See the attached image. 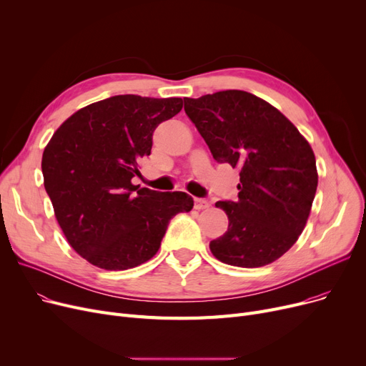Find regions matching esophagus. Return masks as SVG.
Returning <instances> with one entry per match:
<instances>
[{"instance_id": "34e87169", "label": "esophagus", "mask_w": 366, "mask_h": 366, "mask_svg": "<svg viewBox=\"0 0 366 366\" xmlns=\"http://www.w3.org/2000/svg\"><path fill=\"white\" fill-rule=\"evenodd\" d=\"M209 207V202L204 199H194V209L197 210H203Z\"/></svg>"}]
</instances>
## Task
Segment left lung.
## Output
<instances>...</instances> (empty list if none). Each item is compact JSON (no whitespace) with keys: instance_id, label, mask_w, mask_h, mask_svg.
<instances>
[{"instance_id":"obj_1","label":"left lung","mask_w":366,"mask_h":366,"mask_svg":"<svg viewBox=\"0 0 366 366\" xmlns=\"http://www.w3.org/2000/svg\"><path fill=\"white\" fill-rule=\"evenodd\" d=\"M184 109L218 163L239 170V199L217 202L227 232L210 252L228 265L262 267L290 251L310 215L317 188L310 144L258 96L222 90L184 98Z\"/></svg>"}]
</instances>
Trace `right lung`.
<instances>
[{"instance_id": "1", "label": "right lung", "mask_w": 366, "mask_h": 366, "mask_svg": "<svg viewBox=\"0 0 366 366\" xmlns=\"http://www.w3.org/2000/svg\"><path fill=\"white\" fill-rule=\"evenodd\" d=\"M181 98L111 96L72 114L44 148L41 169L54 215L74 251L105 270H127L157 254L170 219L193 197L133 185L156 127Z\"/></svg>"}]
</instances>
